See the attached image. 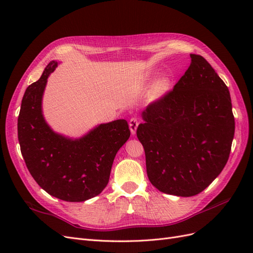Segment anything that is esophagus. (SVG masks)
I'll return each instance as SVG.
<instances>
[{
    "mask_svg": "<svg viewBox=\"0 0 253 253\" xmlns=\"http://www.w3.org/2000/svg\"><path fill=\"white\" fill-rule=\"evenodd\" d=\"M138 125H139V122H138V119H137V118H131V120H129L128 126H129V131H131L132 135L136 134Z\"/></svg>",
    "mask_w": 253,
    "mask_h": 253,
    "instance_id": "obj_1",
    "label": "esophagus"
}]
</instances>
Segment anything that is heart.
Wrapping results in <instances>:
<instances>
[{"label":"heart","instance_id":"1","mask_svg":"<svg viewBox=\"0 0 253 253\" xmlns=\"http://www.w3.org/2000/svg\"><path fill=\"white\" fill-rule=\"evenodd\" d=\"M169 86H170V81L168 78H162L160 80H158L151 89V93H150L151 100H158L159 98H162L167 93V90L169 89Z\"/></svg>","mask_w":253,"mask_h":253}]
</instances>
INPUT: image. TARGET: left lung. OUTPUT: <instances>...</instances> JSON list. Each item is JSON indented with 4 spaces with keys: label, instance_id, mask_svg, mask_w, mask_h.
<instances>
[{
    "label": "left lung",
    "instance_id": "left-lung-1",
    "mask_svg": "<svg viewBox=\"0 0 253 253\" xmlns=\"http://www.w3.org/2000/svg\"><path fill=\"white\" fill-rule=\"evenodd\" d=\"M190 57L185 75L141 113L137 128L151 183L182 197L201 193L223 171L235 128L226 84L205 58Z\"/></svg>",
    "mask_w": 253,
    "mask_h": 253
}]
</instances>
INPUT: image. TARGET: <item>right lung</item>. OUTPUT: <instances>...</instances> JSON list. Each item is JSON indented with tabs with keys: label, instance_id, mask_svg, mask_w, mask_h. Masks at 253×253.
Instances as JSON below:
<instances>
[{
	"label": "right lung",
	"instance_id": "obj_1",
	"mask_svg": "<svg viewBox=\"0 0 253 253\" xmlns=\"http://www.w3.org/2000/svg\"><path fill=\"white\" fill-rule=\"evenodd\" d=\"M52 60L41 78L26 88L18 118V138L29 173L44 191L65 202L100 194L110 179L114 158L131 132L125 119L100 124L79 138L53 131L44 118L42 100Z\"/></svg>",
	"mask_w": 253,
	"mask_h": 253
}]
</instances>
